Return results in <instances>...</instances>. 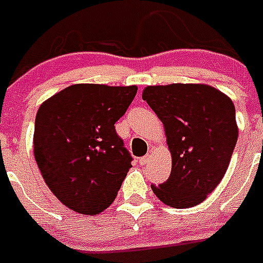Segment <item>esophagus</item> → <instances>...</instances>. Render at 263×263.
<instances>
[{
    "label": "esophagus",
    "instance_id": "34e87169",
    "mask_svg": "<svg viewBox=\"0 0 263 263\" xmlns=\"http://www.w3.org/2000/svg\"><path fill=\"white\" fill-rule=\"evenodd\" d=\"M140 164L141 165H145V164H148V161H149V156H144V157H141V159H140Z\"/></svg>",
    "mask_w": 263,
    "mask_h": 263
}]
</instances>
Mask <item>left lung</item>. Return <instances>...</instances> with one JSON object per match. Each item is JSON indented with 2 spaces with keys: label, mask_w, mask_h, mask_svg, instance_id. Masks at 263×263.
Masks as SVG:
<instances>
[{
  "label": "left lung",
  "mask_w": 263,
  "mask_h": 263,
  "mask_svg": "<svg viewBox=\"0 0 263 263\" xmlns=\"http://www.w3.org/2000/svg\"><path fill=\"white\" fill-rule=\"evenodd\" d=\"M164 125L171 175L152 190L176 209L198 205L220 183L238 141L235 106L206 84L149 85L142 92Z\"/></svg>",
  "instance_id": "1"
}]
</instances>
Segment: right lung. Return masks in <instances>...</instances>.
Wrapping results in <instances>:
<instances>
[{"label": "right lung", "mask_w": 263, "mask_h": 263, "mask_svg": "<svg viewBox=\"0 0 263 263\" xmlns=\"http://www.w3.org/2000/svg\"><path fill=\"white\" fill-rule=\"evenodd\" d=\"M137 87L73 84L42 103L33 155L46 184L69 209L98 215L114 202L132 156L115 132Z\"/></svg>", "instance_id": "right-lung-1"}]
</instances>
